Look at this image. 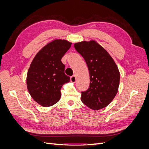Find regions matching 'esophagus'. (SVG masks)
Here are the masks:
<instances>
[{"mask_svg": "<svg viewBox=\"0 0 149 149\" xmlns=\"http://www.w3.org/2000/svg\"><path fill=\"white\" fill-rule=\"evenodd\" d=\"M70 81H71V82H72V83H75L76 81V76H75V75L72 76L70 78Z\"/></svg>", "mask_w": 149, "mask_h": 149, "instance_id": "1", "label": "esophagus"}]
</instances>
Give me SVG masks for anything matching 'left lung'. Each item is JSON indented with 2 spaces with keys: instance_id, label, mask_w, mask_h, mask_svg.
<instances>
[{
  "instance_id": "8db88e82",
  "label": "left lung",
  "mask_w": 149,
  "mask_h": 149,
  "mask_svg": "<svg viewBox=\"0 0 149 149\" xmlns=\"http://www.w3.org/2000/svg\"><path fill=\"white\" fill-rule=\"evenodd\" d=\"M74 47L84 58L89 72V88L81 93V100L93 110L103 109L118 93V68L109 53L95 40L75 43Z\"/></svg>"
}]
</instances>
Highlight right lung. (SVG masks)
Instances as JSON below:
<instances>
[{"label": "right lung", "mask_w": 149, "mask_h": 149, "mask_svg": "<svg viewBox=\"0 0 149 149\" xmlns=\"http://www.w3.org/2000/svg\"><path fill=\"white\" fill-rule=\"evenodd\" d=\"M71 44L66 40H53L40 49L31 61L26 87L31 97L40 106L49 107L59 101L62 86L70 82L61 58Z\"/></svg>", "instance_id": "obj_1"}]
</instances>
